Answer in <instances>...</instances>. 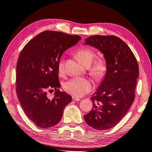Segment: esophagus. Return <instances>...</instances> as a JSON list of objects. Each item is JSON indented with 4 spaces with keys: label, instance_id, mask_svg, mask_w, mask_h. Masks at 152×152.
Returning a JSON list of instances; mask_svg holds the SVG:
<instances>
[{
    "label": "esophagus",
    "instance_id": "1",
    "mask_svg": "<svg viewBox=\"0 0 152 152\" xmlns=\"http://www.w3.org/2000/svg\"><path fill=\"white\" fill-rule=\"evenodd\" d=\"M72 99L74 101H79L80 100V98H78V97H77V96H72Z\"/></svg>",
    "mask_w": 152,
    "mask_h": 152
}]
</instances>
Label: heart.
Here are the masks:
<instances>
[{
  "instance_id": "obj_1",
  "label": "heart",
  "mask_w": 152,
  "mask_h": 152,
  "mask_svg": "<svg viewBox=\"0 0 152 152\" xmlns=\"http://www.w3.org/2000/svg\"><path fill=\"white\" fill-rule=\"evenodd\" d=\"M76 55L80 61L86 66L92 64L95 56L94 51L89 48H83L78 50ZM64 60L60 58L57 64L59 73L62 74L64 71ZM106 70V65L102 60H98L92 67L93 74L96 77L104 75ZM93 88V83L88 78L84 77H74L64 83V88L68 92L76 96H82L89 92Z\"/></svg>"
}]
</instances>
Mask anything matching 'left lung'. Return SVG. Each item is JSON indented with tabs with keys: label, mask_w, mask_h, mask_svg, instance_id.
I'll return each mask as SVG.
<instances>
[{
	"label": "left lung",
	"mask_w": 152,
	"mask_h": 152,
	"mask_svg": "<svg viewBox=\"0 0 152 152\" xmlns=\"http://www.w3.org/2000/svg\"><path fill=\"white\" fill-rule=\"evenodd\" d=\"M85 40L84 45L103 53L106 73L91 97L94 107L84 119L96 130H108L119 123L134 101L138 63L129 47L116 36L93 35Z\"/></svg>",
	"instance_id": "left-lung-1"
}]
</instances>
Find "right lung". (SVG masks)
I'll use <instances>...</instances> for the list:
<instances>
[{
  "label": "right lung",
  "instance_id": "add662e5",
  "mask_svg": "<svg viewBox=\"0 0 152 152\" xmlns=\"http://www.w3.org/2000/svg\"><path fill=\"white\" fill-rule=\"evenodd\" d=\"M80 36L44 31L23 47L16 69V92L27 117L37 126L47 129L61 120L72 96L58 88L57 64L63 53L75 45ZM56 91L52 98L48 90ZM50 91V90H49Z\"/></svg>",
  "mask_w": 152,
  "mask_h": 152
}]
</instances>
